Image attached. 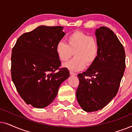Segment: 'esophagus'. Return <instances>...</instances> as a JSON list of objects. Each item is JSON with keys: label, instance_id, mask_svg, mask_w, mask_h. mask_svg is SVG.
I'll list each match as a JSON object with an SVG mask.
<instances>
[{"label": "esophagus", "instance_id": "34e87169", "mask_svg": "<svg viewBox=\"0 0 132 132\" xmlns=\"http://www.w3.org/2000/svg\"><path fill=\"white\" fill-rule=\"evenodd\" d=\"M70 75H72V76L76 75V74L75 73H74V72H73V71H70Z\"/></svg>", "mask_w": 132, "mask_h": 132}]
</instances>
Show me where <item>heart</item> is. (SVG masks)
<instances>
[{
  "mask_svg": "<svg viewBox=\"0 0 132 132\" xmlns=\"http://www.w3.org/2000/svg\"><path fill=\"white\" fill-rule=\"evenodd\" d=\"M57 56L62 61H67L73 55L75 57L64 64L72 71H80L86 65L91 66L98 57V43L95 37L82 31H75L66 38V43L60 41L56 46Z\"/></svg>",
  "mask_w": 132,
  "mask_h": 132,
  "instance_id": "heart-1",
  "label": "heart"
}]
</instances>
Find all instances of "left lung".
Wrapping results in <instances>:
<instances>
[{
	"mask_svg": "<svg viewBox=\"0 0 132 132\" xmlns=\"http://www.w3.org/2000/svg\"><path fill=\"white\" fill-rule=\"evenodd\" d=\"M95 35L99 45L98 57L86 71L77 75V102L89 112L102 109L115 97L126 68L125 50L114 32L101 26L95 30Z\"/></svg>",
	"mask_w": 132,
	"mask_h": 132,
	"instance_id": "8db88e82",
	"label": "left lung"
}]
</instances>
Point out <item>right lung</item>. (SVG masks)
<instances>
[{"label":"right lung","instance_id":"right-lung-1","mask_svg":"<svg viewBox=\"0 0 132 132\" xmlns=\"http://www.w3.org/2000/svg\"><path fill=\"white\" fill-rule=\"evenodd\" d=\"M62 26H38L23 34L12 50L11 78L25 103L44 108L56 97L61 84L69 77L56 46L64 37Z\"/></svg>","mask_w":132,"mask_h":132}]
</instances>
